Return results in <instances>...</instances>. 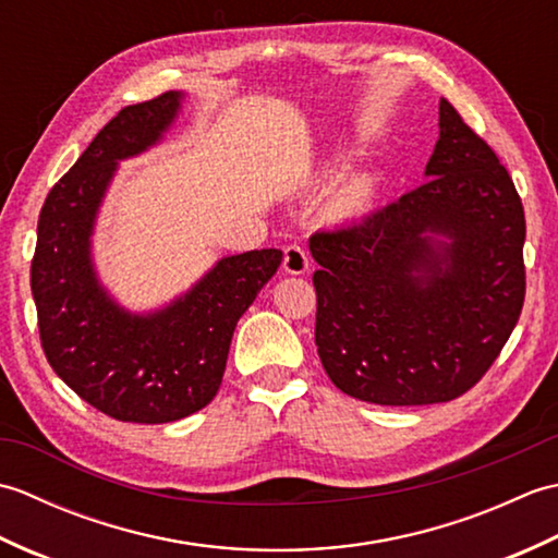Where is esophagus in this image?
<instances>
[{
    "label": "esophagus",
    "instance_id": "esophagus-1",
    "mask_svg": "<svg viewBox=\"0 0 558 558\" xmlns=\"http://www.w3.org/2000/svg\"><path fill=\"white\" fill-rule=\"evenodd\" d=\"M282 268L292 272V276H300V272L310 268V254H306V248L302 244L286 246V256H282Z\"/></svg>",
    "mask_w": 558,
    "mask_h": 558
}]
</instances>
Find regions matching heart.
Here are the masks:
<instances>
[{"instance_id": "1", "label": "heart", "mask_w": 558, "mask_h": 558, "mask_svg": "<svg viewBox=\"0 0 558 558\" xmlns=\"http://www.w3.org/2000/svg\"><path fill=\"white\" fill-rule=\"evenodd\" d=\"M369 204V182L364 180H354L350 184H345L338 192L336 201H333V208L338 216H360V213Z\"/></svg>"}]
</instances>
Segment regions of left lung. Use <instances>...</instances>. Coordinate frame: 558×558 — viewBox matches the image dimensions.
<instances>
[{"mask_svg":"<svg viewBox=\"0 0 558 558\" xmlns=\"http://www.w3.org/2000/svg\"><path fill=\"white\" fill-rule=\"evenodd\" d=\"M429 177L310 240L316 348L342 393L434 405L475 386L525 302V210L499 156L441 98ZM424 231L454 240L436 247Z\"/></svg>","mask_w":558,"mask_h":558,"instance_id":"left-lung-1","label":"left lung"}]
</instances>
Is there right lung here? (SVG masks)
Returning <instances> with one entry per match:
<instances>
[{
	"mask_svg": "<svg viewBox=\"0 0 558 558\" xmlns=\"http://www.w3.org/2000/svg\"><path fill=\"white\" fill-rule=\"evenodd\" d=\"M180 110V93L129 105L105 124L47 194L31 260L40 345L54 374L102 414L165 424L216 398L234 326L276 276L278 248L228 256L184 300L129 316L93 276L88 236L114 162L156 144Z\"/></svg>",
	"mask_w": 558,
	"mask_h": 558,
	"instance_id": "add662e5",
	"label": "right lung"
}]
</instances>
